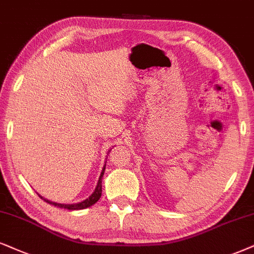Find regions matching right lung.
I'll return each instance as SVG.
<instances>
[{
    "instance_id": "obj_1",
    "label": "right lung",
    "mask_w": 254,
    "mask_h": 254,
    "mask_svg": "<svg viewBox=\"0 0 254 254\" xmlns=\"http://www.w3.org/2000/svg\"><path fill=\"white\" fill-rule=\"evenodd\" d=\"M104 170H105V166L103 168V170H102L101 177H99L98 184H97V186H96L94 193L90 195L88 199H85V200L81 201V203H77V204H57V203H54V201L48 200V199H44V200H46L47 203L53 204V205H55V206H59L61 208H66V210H83V208L91 206V205L97 203L98 199L101 198V195H102V177H103V175H104ZM38 195H40V194H38ZM40 197H41V195H40ZM41 198L43 199V197H41Z\"/></svg>"
}]
</instances>
